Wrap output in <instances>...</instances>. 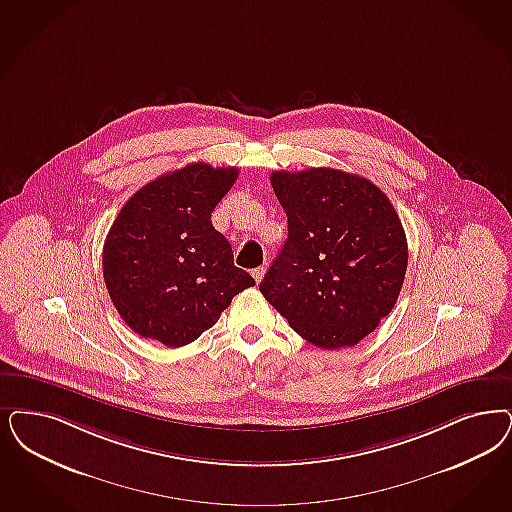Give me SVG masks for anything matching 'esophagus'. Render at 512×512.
<instances>
[{"label":"esophagus","mask_w":512,"mask_h":512,"mask_svg":"<svg viewBox=\"0 0 512 512\" xmlns=\"http://www.w3.org/2000/svg\"><path fill=\"white\" fill-rule=\"evenodd\" d=\"M253 278H255V282L261 283L263 282V278H265L266 268L265 266H259V268H253Z\"/></svg>","instance_id":"1"}]
</instances>
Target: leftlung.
<instances>
[{
	"instance_id": "1",
	"label": "left lung",
	"mask_w": 512,
	"mask_h": 512,
	"mask_svg": "<svg viewBox=\"0 0 512 512\" xmlns=\"http://www.w3.org/2000/svg\"><path fill=\"white\" fill-rule=\"evenodd\" d=\"M287 240L259 291L297 335L323 350L355 346L395 306L408 246L372 181L335 168L272 172Z\"/></svg>"
}]
</instances>
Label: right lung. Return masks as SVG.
<instances>
[{
  "mask_svg": "<svg viewBox=\"0 0 512 512\" xmlns=\"http://www.w3.org/2000/svg\"><path fill=\"white\" fill-rule=\"evenodd\" d=\"M238 168L194 162L132 194L107 232V293L124 323L168 348L191 344L217 323L232 297L253 287L234 266L212 212Z\"/></svg>",
  "mask_w": 512,
  "mask_h": 512,
  "instance_id": "obj_1",
  "label": "right lung"
}]
</instances>
